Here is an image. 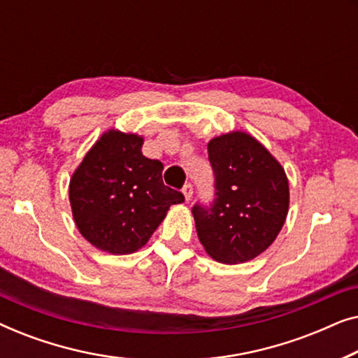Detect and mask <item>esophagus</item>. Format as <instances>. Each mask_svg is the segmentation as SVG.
Instances as JSON below:
<instances>
[{
	"label": "esophagus",
	"mask_w": 358,
	"mask_h": 358,
	"mask_svg": "<svg viewBox=\"0 0 358 358\" xmlns=\"http://www.w3.org/2000/svg\"><path fill=\"white\" fill-rule=\"evenodd\" d=\"M182 194H184V197H185V200H187V202H189V200H190V199H192V194H194L192 184H190V182H187V184H185V185H184V187H182Z\"/></svg>",
	"instance_id": "esophagus-1"
}]
</instances>
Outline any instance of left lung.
<instances>
[{"mask_svg": "<svg viewBox=\"0 0 358 358\" xmlns=\"http://www.w3.org/2000/svg\"><path fill=\"white\" fill-rule=\"evenodd\" d=\"M215 199L195 203L200 243L224 264L251 261L273 243L288 213V180L280 163L251 135L233 131L208 143Z\"/></svg>", "mask_w": 358, "mask_h": 358, "instance_id": "1", "label": "left lung"}]
</instances>
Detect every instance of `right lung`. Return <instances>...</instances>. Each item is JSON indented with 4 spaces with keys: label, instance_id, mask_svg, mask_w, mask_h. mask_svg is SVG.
I'll list each match as a JSON object with an SVG mask.
<instances>
[{
    "label": "right lung",
    "instance_id": "add662e5",
    "mask_svg": "<svg viewBox=\"0 0 358 358\" xmlns=\"http://www.w3.org/2000/svg\"><path fill=\"white\" fill-rule=\"evenodd\" d=\"M143 138L109 130L87 151L70 180L80 233L101 251L130 254L145 246L171 205L184 195L163 182V163L141 153Z\"/></svg>",
    "mask_w": 358,
    "mask_h": 358
}]
</instances>
